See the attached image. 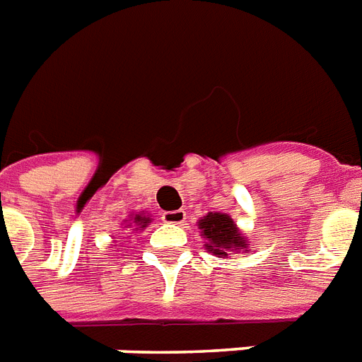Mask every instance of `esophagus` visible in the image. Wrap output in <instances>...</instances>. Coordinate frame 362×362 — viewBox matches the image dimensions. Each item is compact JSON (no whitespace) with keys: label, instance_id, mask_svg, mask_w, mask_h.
Listing matches in <instances>:
<instances>
[{"label":"esophagus","instance_id":"obj_1","mask_svg":"<svg viewBox=\"0 0 362 362\" xmlns=\"http://www.w3.org/2000/svg\"><path fill=\"white\" fill-rule=\"evenodd\" d=\"M161 220L165 223H173V226H180L186 220V212L184 210H169V212H163Z\"/></svg>","mask_w":362,"mask_h":362}]
</instances>
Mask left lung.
Returning <instances> with one entry per match:
<instances>
[{
  "label": "left lung",
  "instance_id": "obj_1",
  "mask_svg": "<svg viewBox=\"0 0 362 362\" xmlns=\"http://www.w3.org/2000/svg\"><path fill=\"white\" fill-rule=\"evenodd\" d=\"M201 237L204 238V247L212 255L227 257L229 252H247V242L238 231L237 223L229 214L209 212L199 220Z\"/></svg>",
  "mask_w": 362,
  "mask_h": 362
}]
</instances>
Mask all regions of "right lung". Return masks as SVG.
Listing matches in <instances>:
<instances>
[{"label":"right lung","mask_w":362,"mask_h":362,"mask_svg":"<svg viewBox=\"0 0 362 362\" xmlns=\"http://www.w3.org/2000/svg\"><path fill=\"white\" fill-rule=\"evenodd\" d=\"M131 220H133V223L136 226V229H142V227H146L148 223L152 221L150 220V216H144V214H133Z\"/></svg>","instance_id":"obj_1"}]
</instances>
